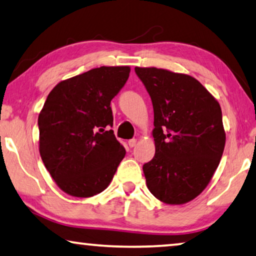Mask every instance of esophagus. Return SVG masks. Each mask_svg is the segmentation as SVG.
Instances as JSON below:
<instances>
[{"label":"esophagus","instance_id":"1","mask_svg":"<svg viewBox=\"0 0 256 256\" xmlns=\"http://www.w3.org/2000/svg\"><path fill=\"white\" fill-rule=\"evenodd\" d=\"M128 146L130 147H134L136 146V139H130L128 141Z\"/></svg>","mask_w":256,"mask_h":256}]
</instances>
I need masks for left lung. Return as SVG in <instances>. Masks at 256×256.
I'll list each match as a JSON object with an SVG mask.
<instances>
[{"label": "left lung", "mask_w": 256, "mask_h": 256, "mask_svg": "<svg viewBox=\"0 0 256 256\" xmlns=\"http://www.w3.org/2000/svg\"><path fill=\"white\" fill-rule=\"evenodd\" d=\"M154 109L155 155L142 166L148 190L168 204H186L206 188L226 146L222 110L196 78L136 68Z\"/></svg>", "instance_id": "8db88e82"}]
</instances>
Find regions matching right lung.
<instances>
[{
	"label": "right lung",
	"instance_id": "add662e5",
	"mask_svg": "<svg viewBox=\"0 0 256 256\" xmlns=\"http://www.w3.org/2000/svg\"><path fill=\"white\" fill-rule=\"evenodd\" d=\"M128 66H101L52 88L41 110L39 150L44 166L64 192L90 198L104 190L125 150L112 128L110 102L128 82Z\"/></svg>",
	"mask_w": 256,
	"mask_h": 256
}]
</instances>
